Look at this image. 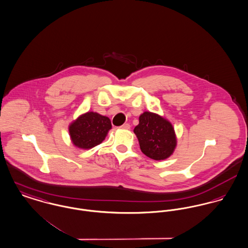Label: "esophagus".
I'll return each mask as SVG.
<instances>
[{"label": "esophagus", "mask_w": 248, "mask_h": 248, "mask_svg": "<svg viewBox=\"0 0 248 248\" xmlns=\"http://www.w3.org/2000/svg\"><path fill=\"white\" fill-rule=\"evenodd\" d=\"M121 128H123V129H129L130 128V124H123L121 126Z\"/></svg>", "instance_id": "obj_1"}]
</instances>
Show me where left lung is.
<instances>
[{"label": "left lung", "instance_id": "obj_1", "mask_svg": "<svg viewBox=\"0 0 248 248\" xmlns=\"http://www.w3.org/2000/svg\"><path fill=\"white\" fill-rule=\"evenodd\" d=\"M134 128L141 152L155 160L169 157L176 146V137L171 123L159 115L145 111Z\"/></svg>", "mask_w": 248, "mask_h": 248}]
</instances>
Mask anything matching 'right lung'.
<instances>
[{
	"label": "right lung",
	"mask_w": 248,
	"mask_h": 248,
	"mask_svg": "<svg viewBox=\"0 0 248 248\" xmlns=\"http://www.w3.org/2000/svg\"><path fill=\"white\" fill-rule=\"evenodd\" d=\"M110 129L109 118L93 111L79 116L69 126L73 143L81 149H91L102 143Z\"/></svg>",
	"instance_id": "obj_1"
}]
</instances>
